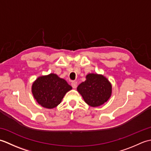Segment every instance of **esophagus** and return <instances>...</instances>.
<instances>
[{
	"mask_svg": "<svg viewBox=\"0 0 151 151\" xmlns=\"http://www.w3.org/2000/svg\"><path fill=\"white\" fill-rule=\"evenodd\" d=\"M71 86H72V87H73V88H76V87H77V82H76V81L72 82Z\"/></svg>",
	"mask_w": 151,
	"mask_h": 151,
	"instance_id": "esophagus-1",
	"label": "esophagus"
}]
</instances>
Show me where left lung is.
Segmentation results:
<instances>
[{"mask_svg":"<svg viewBox=\"0 0 151 151\" xmlns=\"http://www.w3.org/2000/svg\"><path fill=\"white\" fill-rule=\"evenodd\" d=\"M77 90L86 103L96 107L103 104L110 97L111 85L102 75L88 74L86 81L78 86Z\"/></svg>","mask_w":151,"mask_h":151,"instance_id":"obj_1","label":"left lung"}]
</instances>
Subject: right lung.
<instances>
[{
  "label": "right lung",
  "mask_w": 151,
  "mask_h": 151,
  "mask_svg": "<svg viewBox=\"0 0 151 151\" xmlns=\"http://www.w3.org/2000/svg\"><path fill=\"white\" fill-rule=\"evenodd\" d=\"M71 89L65 80L51 73L38 78L33 83L32 91L38 103L44 108L51 109L57 106Z\"/></svg>",
  "instance_id": "add662e5"
}]
</instances>
